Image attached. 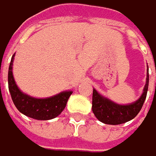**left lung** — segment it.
Masks as SVG:
<instances>
[{
    "label": "left lung",
    "instance_id": "left-lung-1",
    "mask_svg": "<svg viewBox=\"0 0 156 156\" xmlns=\"http://www.w3.org/2000/svg\"><path fill=\"white\" fill-rule=\"evenodd\" d=\"M149 84V73L147 70L146 82L142 95L138 100L128 105H119L100 94L94 88L93 92V113L102 122L106 124H121L131 121L138 115L146 98Z\"/></svg>",
    "mask_w": 156,
    "mask_h": 156
}]
</instances>
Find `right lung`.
<instances>
[{
  "label": "right lung",
  "mask_w": 156,
  "mask_h": 156,
  "mask_svg": "<svg viewBox=\"0 0 156 156\" xmlns=\"http://www.w3.org/2000/svg\"><path fill=\"white\" fill-rule=\"evenodd\" d=\"M12 55L8 72L9 91L16 108L23 115L36 120H51L57 117L65 108L73 91H64L47 98H35L23 93L17 86L12 74Z\"/></svg>",
  "instance_id": "add662e5"
}]
</instances>
